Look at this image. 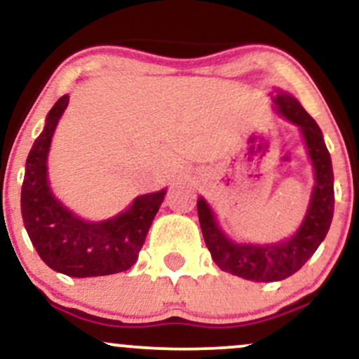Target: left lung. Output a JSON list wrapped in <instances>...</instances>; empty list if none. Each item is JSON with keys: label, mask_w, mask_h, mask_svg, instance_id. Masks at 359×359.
<instances>
[{"label": "left lung", "mask_w": 359, "mask_h": 359, "mask_svg": "<svg viewBox=\"0 0 359 359\" xmlns=\"http://www.w3.org/2000/svg\"><path fill=\"white\" fill-rule=\"evenodd\" d=\"M273 102L280 116L300 128L316 172L311 204L297 233L271 245L234 243L221 231L208 203L197 199L201 229L214 263L222 271L253 282H277L302 269L323 243L334 214V174L320 128L290 94L278 90Z\"/></svg>", "instance_id": "obj_1"}]
</instances>
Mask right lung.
I'll use <instances>...</instances> for the list:
<instances>
[{
	"instance_id": "add662e5",
	"label": "right lung",
	"mask_w": 359,
	"mask_h": 359,
	"mask_svg": "<svg viewBox=\"0 0 359 359\" xmlns=\"http://www.w3.org/2000/svg\"><path fill=\"white\" fill-rule=\"evenodd\" d=\"M67 104V94L53 104L43 131L28 154L22 185L25 229L52 270L76 278L119 273L138 259L165 191L137 197L125 212L108 221H84L69 211L52 194L47 177L53 131Z\"/></svg>"
}]
</instances>
